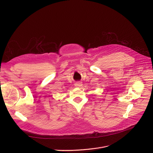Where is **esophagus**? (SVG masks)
I'll return each instance as SVG.
<instances>
[{
  "label": "esophagus",
  "mask_w": 153,
  "mask_h": 153,
  "mask_svg": "<svg viewBox=\"0 0 153 153\" xmlns=\"http://www.w3.org/2000/svg\"><path fill=\"white\" fill-rule=\"evenodd\" d=\"M82 85V83H81V82H76V84H75V86H76V87H78V88L81 87Z\"/></svg>",
  "instance_id": "obj_1"
}]
</instances>
